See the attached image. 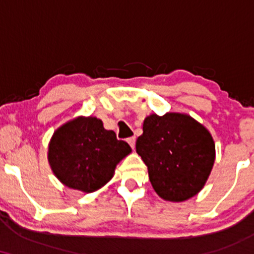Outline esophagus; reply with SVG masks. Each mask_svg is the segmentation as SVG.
I'll return each instance as SVG.
<instances>
[{"instance_id":"obj_1","label":"esophagus","mask_w":254,"mask_h":254,"mask_svg":"<svg viewBox=\"0 0 254 254\" xmlns=\"http://www.w3.org/2000/svg\"><path fill=\"white\" fill-rule=\"evenodd\" d=\"M135 142H136V137H135V136L129 137V138H127V143L130 144V147H131V148L135 147Z\"/></svg>"}]
</instances>
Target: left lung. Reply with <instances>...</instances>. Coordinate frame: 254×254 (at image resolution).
<instances>
[{"label":"left lung","instance_id":"left-lung-1","mask_svg":"<svg viewBox=\"0 0 254 254\" xmlns=\"http://www.w3.org/2000/svg\"><path fill=\"white\" fill-rule=\"evenodd\" d=\"M136 151L147 165L154 190L171 202H183L202 190L215 161L210 132L182 113L145 118Z\"/></svg>","mask_w":254,"mask_h":254}]
</instances>
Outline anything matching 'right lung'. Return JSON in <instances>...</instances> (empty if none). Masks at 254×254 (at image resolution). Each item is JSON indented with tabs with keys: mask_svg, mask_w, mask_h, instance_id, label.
Instances as JSON below:
<instances>
[{
	"mask_svg": "<svg viewBox=\"0 0 254 254\" xmlns=\"http://www.w3.org/2000/svg\"><path fill=\"white\" fill-rule=\"evenodd\" d=\"M131 151L115 131L95 117L76 118L61 127L49 145L55 176L68 188L93 192L112 178L116 165Z\"/></svg>",
	"mask_w": 254,
	"mask_h": 254,
	"instance_id": "1",
	"label": "right lung"
}]
</instances>
